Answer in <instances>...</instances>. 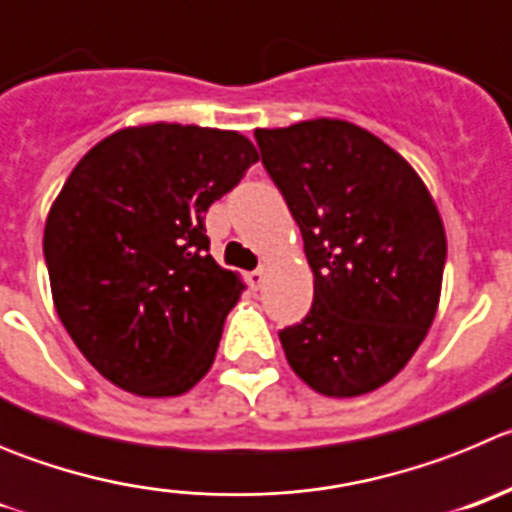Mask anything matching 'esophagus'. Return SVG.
Listing matches in <instances>:
<instances>
[{
  "instance_id": "1",
  "label": "esophagus",
  "mask_w": 512,
  "mask_h": 512,
  "mask_svg": "<svg viewBox=\"0 0 512 512\" xmlns=\"http://www.w3.org/2000/svg\"><path fill=\"white\" fill-rule=\"evenodd\" d=\"M262 280H265V270H252V273L247 275V283H250L252 290H260Z\"/></svg>"
}]
</instances>
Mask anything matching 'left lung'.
I'll list each match as a JSON object with an SVG mask.
<instances>
[{"label": "left lung", "instance_id": "obj_1", "mask_svg": "<svg viewBox=\"0 0 512 512\" xmlns=\"http://www.w3.org/2000/svg\"><path fill=\"white\" fill-rule=\"evenodd\" d=\"M255 140L313 270L311 311L280 331L285 359L321 395L372 393L434 324L446 262L434 196L403 155L344 119L255 130Z\"/></svg>", "mask_w": 512, "mask_h": 512}]
</instances>
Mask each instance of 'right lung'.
<instances>
[{
  "mask_svg": "<svg viewBox=\"0 0 512 512\" xmlns=\"http://www.w3.org/2000/svg\"><path fill=\"white\" fill-rule=\"evenodd\" d=\"M257 158L234 130L137 124L96 142L55 196L43 234L55 311L117 388L173 398L211 370L245 283L209 255L204 214Z\"/></svg>",
  "mask_w": 512,
  "mask_h": 512,
  "instance_id": "add662e5",
  "label": "right lung"
}]
</instances>
